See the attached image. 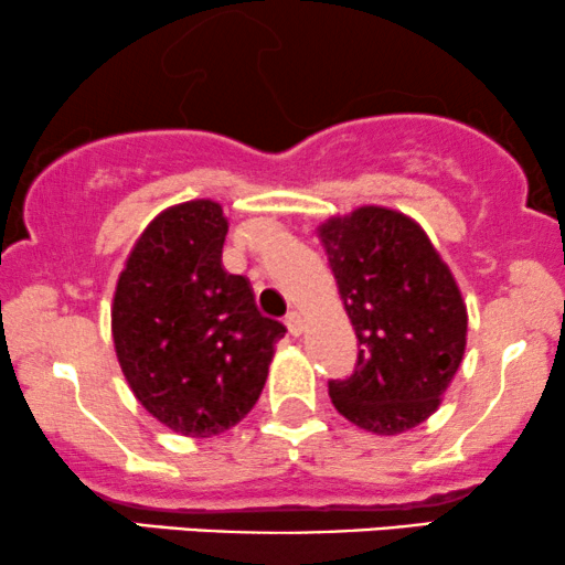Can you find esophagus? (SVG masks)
Segmentation results:
<instances>
[{"mask_svg": "<svg viewBox=\"0 0 565 565\" xmlns=\"http://www.w3.org/2000/svg\"><path fill=\"white\" fill-rule=\"evenodd\" d=\"M285 327H288V332L292 337L303 334V317H300V311H290L288 317H285Z\"/></svg>", "mask_w": 565, "mask_h": 565, "instance_id": "1", "label": "esophagus"}]
</instances>
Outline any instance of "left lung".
Wrapping results in <instances>:
<instances>
[{
	"label": "left lung",
	"mask_w": 565,
	"mask_h": 565,
	"mask_svg": "<svg viewBox=\"0 0 565 565\" xmlns=\"http://www.w3.org/2000/svg\"><path fill=\"white\" fill-rule=\"evenodd\" d=\"M358 337L355 371L329 381L337 413L376 436L420 426L441 405L467 345V306L426 231L365 204L319 225Z\"/></svg>",
	"instance_id": "left-lung-1"
}]
</instances>
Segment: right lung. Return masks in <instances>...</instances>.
Returning <instances> with one entry per match:
<instances>
[{"label": "right lung", "instance_id": "1", "mask_svg": "<svg viewBox=\"0 0 565 565\" xmlns=\"http://www.w3.org/2000/svg\"><path fill=\"white\" fill-rule=\"evenodd\" d=\"M228 220L212 200L160 212L116 282L111 332L129 390L181 436L236 426L265 390L280 321L262 317L244 275L223 267Z\"/></svg>", "mask_w": 565, "mask_h": 565}]
</instances>
